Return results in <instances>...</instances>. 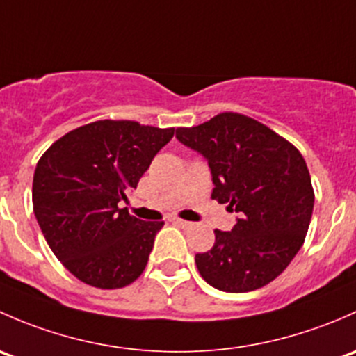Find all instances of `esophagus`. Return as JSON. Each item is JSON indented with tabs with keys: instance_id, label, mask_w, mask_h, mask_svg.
<instances>
[{
	"instance_id": "34e87169",
	"label": "esophagus",
	"mask_w": 356,
	"mask_h": 356,
	"mask_svg": "<svg viewBox=\"0 0 356 356\" xmlns=\"http://www.w3.org/2000/svg\"><path fill=\"white\" fill-rule=\"evenodd\" d=\"M173 225H177L178 228H181V229H190V228H193V222L183 221V219H173Z\"/></svg>"
}]
</instances>
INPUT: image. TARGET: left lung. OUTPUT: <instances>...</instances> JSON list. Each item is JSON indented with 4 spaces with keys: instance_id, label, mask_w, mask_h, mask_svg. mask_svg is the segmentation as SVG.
Instances as JSON below:
<instances>
[{
    "instance_id": "left-lung-1",
    "label": "left lung",
    "mask_w": 356,
    "mask_h": 356,
    "mask_svg": "<svg viewBox=\"0 0 356 356\" xmlns=\"http://www.w3.org/2000/svg\"><path fill=\"white\" fill-rule=\"evenodd\" d=\"M177 138L211 170V197L238 212L232 232L195 255L200 276L226 293L254 291L276 280L298 254L314 211L309 168L298 149L266 124L221 113Z\"/></svg>"
}]
</instances>
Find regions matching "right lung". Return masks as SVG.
<instances>
[{
	"label": "right lung",
	"mask_w": 356,
	"mask_h": 356,
	"mask_svg": "<svg viewBox=\"0 0 356 356\" xmlns=\"http://www.w3.org/2000/svg\"><path fill=\"white\" fill-rule=\"evenodd\" d=\"M175 128L102 120L54 142L35 166L32 204L47 245L82 283L116 289L147 266L163 221H142L122 202L137 188Z\"/></svg>",
	"instance_id": "1"
}]
</instances>
